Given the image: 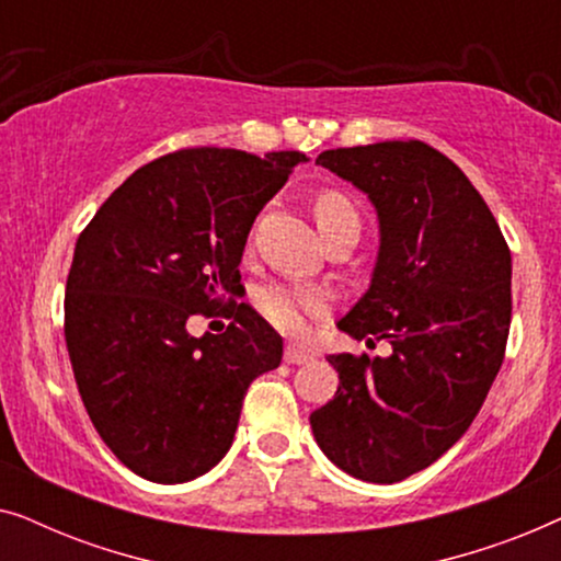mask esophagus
<instances>
[{
	"label": "esophagus",
	"mask_w": 561,
	"mask_h": 561,
	"mask_svg": "<svg viewBox=\"0 0 561 561\" xmlns=\"http://www.w3.org/2000/svg\"><path fill=\"white\" fill-rule=\"evenodd\" d=\"M283 359H286L288 365H304V363H311L313 355H311V352L301 350V347H296V344H288L286 355H283Z\"/></svg>",
	"instance_id": "34e87169"
}]
</instances>
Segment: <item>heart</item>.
Wrapping results in <instances>:
<instances>
[{"label": "heart", "mask_w": 561, "mask_h": 561, "mask_svg": "<svg viewBox=\"0 0 561 561\" xmlns=\"http://www.w3.org/2000/svg\"><path fill=\"white\" fill-rule=\"evenodd\" d=\"M313 217H317L321 234H327L332 232L334 227L344 225V221H357V211L355 206H352L342 194H336V191H321V194L313 198ZM255 304L260 313H263L275 329L288 334L301 332L306 327V319L321 317L329 306L327 296L321 294V290L306 286H286V283L260 290Z\"/></svg>", "instance_id": "1"}]
</instances>
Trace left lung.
<instances>
[{"label":"left lung","instance_id":"8db88e82","mask_svg":"<svg viewBox=\"0 0 561 561\" xmlns=\"http://www.w3.org/2000/svg\"><path fill=\"white\" fill-rule=\"evenodd\" d=\"M317 163L378 209L373 283L340 329L386 340L390 355H329L340 388L311 428L340 470L390 485L436 462L485 403L508 344L511 250L478 188L432 145L336 148Z\"/></svg>","mask_w":561,"mask_h":561}]
</instances>
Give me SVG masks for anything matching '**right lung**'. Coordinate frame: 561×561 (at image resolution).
<instances>
[{
  "label": "right lung",
  "instance_id": "right-lung-1",
  "mask_svg": "<svg viewBox=\"0 0 561 561\" xmlns=\"http://www.w3.org/2000/svg\"><path fill=\"white\" fill-rule=\"evenodd\" d=\"M306 156L183 148L137 168L76 240L66 347L91 424L122 465L186 482L232 447L250 382L280 365L283 340L237 304L260 209ZM227 333L191 337V316Z\"/></svg>",
  "mask_w": 561,
  "mask_h": 561
}]
</instances>
